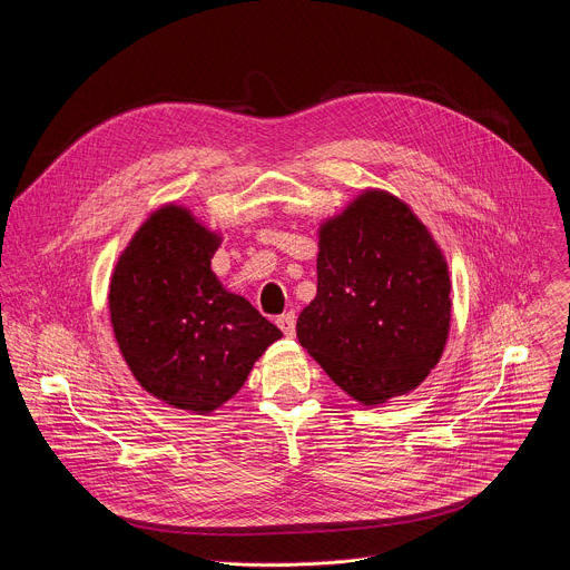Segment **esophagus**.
I'll use <instances>...</instances> for the list:
<instances>
[{
	"instance_id": "esophagus-1",
	"label": "esophagus",
	"mask_w": 570,
	"mask_h": 570,
	"mask_svg": "<svg viewBox=\"0 0 570 570\" xmlns=\"http://www.w3.org/2000/svg\"><path fill=\"white\" fill-rule=\"evenodd\" d=\"M277 327L284 332V336H295V313L293 311H288V313H284V315H279L277 317Z\"/></svg>"
}]
</instances>
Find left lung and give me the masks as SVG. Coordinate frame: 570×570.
Segmentation results:
<instances>
[{
	"instance_id": "left-lung-1",
	"label": "left lung",
	"mask_w": 570,
	"mask_h": 570,
	"mask_svg": "<svg viewBox=\"0 0 570 570\" xmlns=\"http://www.w3.org/2000/svg\"><path fill=\"white\" fill-rule=\"evenodd\" d=\"M449 271L426 227L383 191L363 194L320 232L317 295L299 345L365 405L417 387L442 356Z\"/></svg>"
}]
</instances>
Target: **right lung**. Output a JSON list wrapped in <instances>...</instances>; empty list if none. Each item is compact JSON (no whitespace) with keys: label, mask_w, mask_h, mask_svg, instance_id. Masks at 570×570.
I'll return each mask as SVG.
<instances>
[{"label":"right lung","mask_w":570,"mask_h":570,"mask_svg":"<svg viewBox=\"0 0 570 570\" xmlns=\"http://www.w3.org/2000/svg\"><path fill=\"white\" fill-rule=\"evenodd\" d=\"M218 238L187 209L155 212L119 257L110 317L119 350L153 396L198 415L246 383L255 361L282 338L246 297L212 273Z\"/></svg>","instance_id":"1"}]
</instances>
